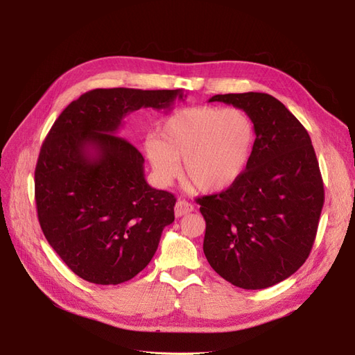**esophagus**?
<instances>
[{
    "label": "esophagus",
    "instance_id": "34e87169",
    "mask_svg": "<svg viewBox=\"0 0 355 355\" xmlns=\"http://www.w3.org/2000/svg\"><path fill=\"white\" fill-rule=\"evenodd\" d=\"M192 210H194V206H192L191 202H188L187 200H178L176 206H175V214H176V218L184 216V214H188V213H191Z\"/></svg>",
    "mask_w": 355,
    "mask_h": 355
}]
</instances>
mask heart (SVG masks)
Returning a JSON list of instances; mask_svg holds the SVG:
<instances>
[{
    "label": "heart",
    "mask_w": 355,
    "mask_h": 355,
    "mask_svg": "<svg viewBox=\"0 0 355 355\" xmlns=\"http://www.w3.org/2000/svg\"><path fill=\"white\" fill-rule=\"evenodd\" d=\"M254 141V123L243 110L196 106L166 118L146 144V155L159 184H170L182 163L187 184L218 192L241 178Z\"/></svg>",
    "instance_id": "b5f03b06"
}]
</instances>
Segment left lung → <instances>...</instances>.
Segmentation results:
<instances>
[{
    "instance_id": "1",
    "label": "left lung",
    "mask_w": 355,
    "mask_h": 355,
    "mask_svg": "<svg viewBox=\"0 0 355 355\" xmlns=\"http://www.w3.org/2000/svg\"><path fill=\"white\" fill-rule=\"evenodd\" d=\"M250 115L254 148L241 178L197 200L206 220L202 250L231 284L257 290L295 274L313 249L324 204L314 146L305 127L266 93L216 94Z\"/></svg>"
}]
</instances>
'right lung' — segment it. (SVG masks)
<instances>
[{"label": "right lung", "instance_id": "obj_1", "mask_svg": "<svg viewBox=\"0 0 355 355\" xmlns=\"http://www.w3.org/2000/svg\"><path fill=\"white\" fill-rule=\"evenodd\" d=\"M182 90L96 89L62 111L41 146L35 202L49 244L83 280L120 284L151 262L176 198L145 180V159L116 136L141 108L170 110Z\"/></svg>", "mask_w": 355, "mask_h": 355}]
</instances>
